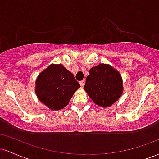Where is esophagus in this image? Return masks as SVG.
Segmentation results:
<instances>
[{
	"label": "esophagus",
	"instance_id": "obj_1",
	"mask_svg": "<svg viewBox=\"0 0 159 159\" xmlns=\"http://www.w3.org/2000/svg\"><path fill=\"white\" fill-rule=\"evenodd\" d=\"M79 83H80V85H81V87H84V84H85V81L84 80H82V81H80Z\"/></svg>",
	"mask_w": 159,
	"mask_h": 159
}]
</instances>
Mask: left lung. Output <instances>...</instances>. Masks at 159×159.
Here are the masks:
<instances>
[{
  "label": "left lung",
  "instance_id": "8db88e82",
  "mask_svg": "<svg viewBox=\"0 0 159 159\" xmlns=\"http://www.w3.org/2000/svg\"><path fill=\"white\" fill-rule=\"evenodd\" d=\"M84 90L96 105L109 107L123 93L121 75L111 66L99 64L90 69Z\"/></svg>",
  "mask_w": 159,
  "mask_h": 159
}]
</instances>
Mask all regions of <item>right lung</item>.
Masks as SVG:
<instances>
[{
	"label": "right lung",
	"instance_id": "1",
	"mask_svg": "<svg viewBox=\"0 0 159 159\" xmlns=\"http://www.w3.org/2000/svg\"><path fill=\"white\" fill-rule=\"evenodd\" d=\"M79 87L73 74L63 65L52 64L39 75L35 91L39 101L49 108L61 110Z\"/></svg>",
	"mask_w": 159,
	"mask_h": 159
}]
</instances>
